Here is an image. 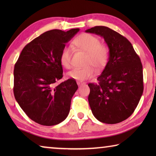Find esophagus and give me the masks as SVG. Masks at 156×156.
I'll return each instance as SVG.
<instances>
[{
    "label": "esophagus",
    "mask_w": 156,
    "mask_h": 156,
    "mask_svg": "<svg viewBox=\"0 0 156 156\" xmlns=\"http://www.w3.org/2000/svg\"><path fill=\"white\" fill-rule=\"evenodd\" d=\"M77 84H78V86H81V85H83V84H84V83H82V82H77Z\"/></svg>",
    "instance_id": "34e87169"
}]
</instances>
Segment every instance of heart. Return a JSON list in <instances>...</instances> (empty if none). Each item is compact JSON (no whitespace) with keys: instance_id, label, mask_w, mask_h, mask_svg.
<instances>
[{"instance_id":"heart-1","label":"heart","mask_w":156,"mask_h":156,"mask_svg":"<svg viewBox=\"0 0 156 156\" xmlns=\"http://www.w3.org/2000/svg\"><path fill=\"white\" fill-rule=\"evenodd\" d=\"M76 46L83 51L87 53L86 57L85 67L74 68L68 73L70 78L76 80L83 81L92 77L94 73V68L101 69L106 65L109 51L106 46L100 44L98 38L92 34L84 33L76 37L73 41ZM72 50L69 47L65 46L62 49L60 54V62L63 67L69 69L72 66L71 63Z\"/></svg>"}]
</instances>
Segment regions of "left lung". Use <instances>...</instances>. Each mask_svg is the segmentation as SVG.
<instances>
[{"instance_id":"left-lung-1","label":"left lung","mask_w":156,"mask_h":156,"mask_svg":"<svg viewBox=\"0 0 156 156\" xmlns=\"http://www.w3.org/2000/svg\"><path fill=\"white\" fill-rule=\"evenodd\" d=\"M102 37L109 47V59L98 84L89 83L88 100L98 120L116 124L133 113L143 93L140 58L125 37L105 26L85 31Z\"/></svg>"}]
</instances>
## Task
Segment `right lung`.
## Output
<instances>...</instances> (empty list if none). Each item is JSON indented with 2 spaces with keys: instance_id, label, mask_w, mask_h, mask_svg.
<instances>
[{
  "instance_id": "obj_1",
  "label": "right lung",
  "mask_w": 156,
  "mask_h": 156,
  "mask_svg": "<svg viewBox=\"0 0 156 156\" xmlns=\"http://www.w3.org/2000/svg\"><path fill=\"white\" fill-rule=\"evenodd\" d=\"M80 29L47 31L28 43L14 66V94L29 118L45 126L62 122L69 113L78 89L73 79L55 86L62 78L60 54Z\"/></svg>"
}]
</instances>
